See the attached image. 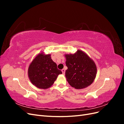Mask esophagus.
I'll list each match as a JSON object with an SVG mask.
<instances>
[{"instance_id":"34e87169","label":"esophagus","mask_w":124,"mask_h":124,"mask_svg":"<svg viewBox=\"0 0 124 124\" xmlns=\"http://www.w3.org/2000/svg\"><path fill=\"white\" fill-rule=\"evenodd\" d=\"M62 74H64L65 73V70L64 69H62Z\"/></svg>"}]
</instances>
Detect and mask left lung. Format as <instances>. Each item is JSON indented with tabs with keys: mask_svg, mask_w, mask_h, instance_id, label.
I'll use <instances>...</instances> for the list:
<instances>
[{
	"mask_svg": "<svg viewBox=\"0 0 124 124\" xmlns=\"http://www.w3.org/2000/svg\"><path fill=\"white\" fill-rule=\"evenodd\" d=\"M65 57L68 67L65 76L70 85L78 89L91 85L95 79L97 71L94 61L80 50L74 54H65Z\"/></svg>",
	"mask_w": 124,
	"mask_h": 124,
	"instance_id": "8db88e82",
	"label": "left lung"
}]
</instances>
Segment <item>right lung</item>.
Instances as JSON below:
<instances>
[{"mask_svg":"<svg viewBox=\"0 0 124 124\" xmlns=\"http://www.w3.org/2000/svg\"><path fill=\"white\" fill-rule=\"evenodd\" d=\"M51 54L40 52L33 59L28 69V76L31 83L40 89H46L53 85L62 72L51 59Z\"/></svg>","mask_w":124,"mask_h":124,"instance_id":"add662e5","label":"right lung"}]
</instances>
